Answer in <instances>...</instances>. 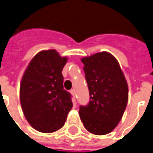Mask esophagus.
Wrapping results in <instances>:
<instances>
[{
	"label": "esophagus",
	"mask_w": 153,
	"mask_h": 153,
	"mask_svg": "<svg viewBox=\"0 0 153 153\" xmlns=\"http://www.w3.org/2000/svg\"><path fill=\"white\" fill-rule=\"evenodd\" d=\"M70 93L72 94V96H73L74 98V97H75V90L71 89V90H70ZM74 101H75V98H74Z\"/></svg>",
	"instance_id": "1"
}]
</instances>
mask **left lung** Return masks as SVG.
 Masks as SVG:
<instances>
[{"mask_svg": "<svg viewBox=\"0 0 153 153\" xmlns=\"http://www.w3.org/2000/svg\"><path fill=\"white\" fill-rule=\"evenodd\" d=\"M81 61L91 100L87 106H80V119L90 133L107 134L124 115L128 103V83L118 60L110 52H97L81 58Z\"/></svg>", "mask_w": 153, "mask_h": 153, "instance_id": "left-lung-1", "label": "left lung"}]
</instances>
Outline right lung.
Returning <instances> with one entry per match:
<instances>
[{"instance_id":"obj_1","label":"right lung","mask_w":153,"mask_h":153,"mask_svg":"<svg viewBox=\"0 0 153 153\" xmlns=\"http://www.w3.org/2000/svg\"><path fill=\"white\" fill-rule=\"evenodd\" d=\"M68 57L54 49L33 57L23 74L19 99L23 113L33 128L52 133L64 126L73 107L70 94L63 88L61 71Z\"/></svg>"}]
</instances>
